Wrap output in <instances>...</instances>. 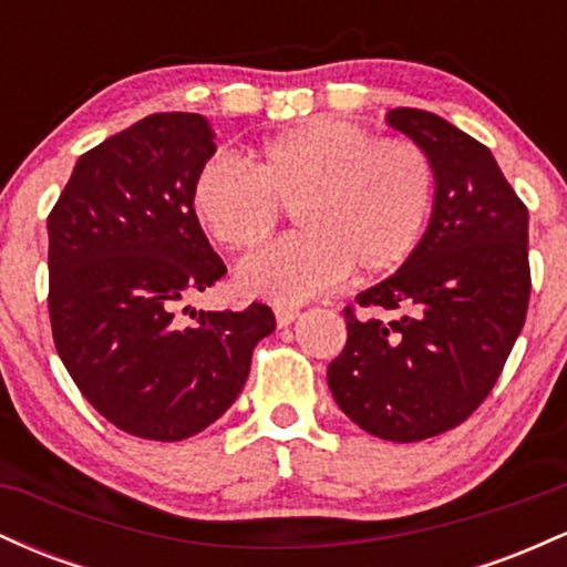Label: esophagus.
Instances as JSON below:
<instances>
[{"label":"esophagus","instance_id":"obj_1","mask_svg":"<svg viewBox=\"0 0 567 567\" xmlns=\"http://www.w3.org/2000/svg\"><path fill=\"white\" fill-rule=\"evenodd\" d=\"M275 317H277L279 328H288V324H292V322L298 320V317H301V311L292 309V306H277Z\"/></svg>","mask_w":567,"mask_h":567}]
</instances>
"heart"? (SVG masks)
<instances>
[{
	"label": "heart",
	"instance_id": "1",
	"mask_svg": "<svg viewBox=\"0 0 567 567\" xmlns=\"http://www.w3.org/2000/svg\"><path fill=\"white\" fill-rule=\"evenodd\" d=\"M437 199V171L410 138L320 116L271 135L250 167L216 154L192 181L199 226L234 252L258 250L292 207L298 234L239 269L252 296L296 303L328 290L351 269L381 277L400 269L424 237Z\"/></svg>",
	"mask_w": 567,
	"mask_h": 567
}]
</instances>
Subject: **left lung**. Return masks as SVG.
I'll return each instance as SVG.
<instances>
[{
	"mask_svg": "<svg viewBox=\"0 0 567 567\" xmlns=\"http://www.w3.org/2000/svg\"><path fill=\"white\" fill-rule=\"evenodd\" d=\"M386 122L426 148L437 171L429 229L394 277L343 309L347 347L330 362L338 408L392 442L464 424L496 386L528 315V207L491 148L421 109Z\"/></svg>",
	"mask_w": 567,
	"mask_h": 567,
	"instance_id": "8db88e82",
	"label": "left lung"
}]
</instances>
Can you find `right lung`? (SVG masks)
I'll use <instances>...</instances> for the list:
<instances>
[{"label":"right lung","mask_w":567,"mask_h":567,"mask_svg":"<svg viewBox=\"0 0 567 567\" xmlns=\"http://www.w3.org/2000/svg\"><path fill=\"white\" fill-rule=\"evenodd\" d=\"M213 138L199 114L146 116L76 159L48 216L55 349L84 400L133 437L178 442L220 419L277 324L266 303L175 317L226 275L192 213Z\"/></svg>","instance_id":"add662e5"}]
</instances>
